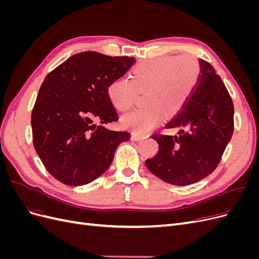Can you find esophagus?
Instances as JSON below:
<instances>
[{
    "mask_svg": "<svg viewBox=\"0 0 259 259\" xmlns=\"http://www.w3.org/2000/svg\"><path fill=\"white\" fill-rule=\"evenodd\" d=\"M145 137H146L145 135H139V134H136V133H133V135H132L133 140H142Z\"/></svg>",
    "mask_w": 259,
    "mask_h": 259,
    "instance_id": "obj_1",
    "label": "esophagus"
}]
</instances>
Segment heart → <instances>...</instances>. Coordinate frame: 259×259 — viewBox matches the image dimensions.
Returning a JSON list of instances; mask_svg holds the SVG:
<instances>
[{"instance_id": "1", "label": "heart", "mask_w": 259, "mask_h": 259, "mask_svg": "<svg viewBox=\"0 0 259 259\" xmlns=\"http://www.w3.org/2000/svg\"><path fill=\"white\" fill-rule=\"evenodd\" d=\"M201 68L190 54L159 56L139 61L132 70V80L119 77L109 84L107 93L116 110L127 111L139 93H145L147 107L122 117V124L138 134H146L166 114L177 115L187 105L198 85Z\"/></svg>"}]
</instances>
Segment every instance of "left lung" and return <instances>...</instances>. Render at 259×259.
Wrapping results in <instances>:
<instances>
[{
	"label": "left lung",
	"mask_w": 259,
	"mask_h": 259,
	"mask_svg": "<svg viewBox=\"0 0 259 259\" xmlns=\"http://www.w3.org/2000/svg\"><path fill=\"white\" fill-rule=\"evenodd\" d=\"M198 85L185 108L166 125L182 127L178 136L154 134L159 152L146 161L148 169L164 182L177 186L197 183L209 175L222 160L233 133L234 108L209 62L200 58Z\"/></svg>",
	"instance_id": "1"
}]
</instances>
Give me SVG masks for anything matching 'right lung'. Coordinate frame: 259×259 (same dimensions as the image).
<instances>
[{
	"label": "right lung",
	"mask_w": 259,
	"mask_h": 259,
	"mask_svg": "<svg viewBox=\"0 0 259 259\" xmlns=\"http://www.w3.org/2000/svg\"><path fill=\"white\" fill-rule=\"evenodd\" d=\"M134 57L75 54L44 79L31 113L33 146L49 173L69 186L103 175L128 132L106 128L119 120L107 89L135 64ZM94 120L101 122L96 125Z\"/></svg>",
	"instance_id": "right-lung-1"
}]
</instances>
